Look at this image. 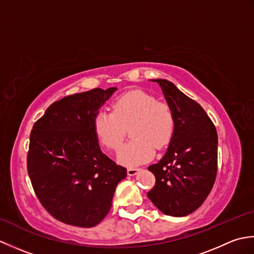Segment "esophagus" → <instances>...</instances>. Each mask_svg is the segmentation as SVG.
Returning <instances> with one entry per match:
<instances>
[{
	"label": "esophagus",
	"mask_w": 254,
	"mask_h": 254,
	"mask_svg": "<svg viewBox=\"0 0 254 254\" xmlns=\"http://www.w3.org/2000/svg\"><path fill=\"white\" fill-rule=\"evenodd\" d=\"M138 171H139V168H133V167H131V168H127V175L135 176Z\"/></svg>",
	"instance_id": "1"
}]
</instances>
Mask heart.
<instances>
[{"label":"heart","instance_id":"b5f03b06","mask_svg":"<svg viewBox=\"0 0 254 254\" xmlns=\"http://www.w3.org/2000/svg\"><path fill=\"white\" fill-rule=\"evenodd\" d=\"M112 113L100 111L94 119V131L101 145L117 149L130 128V142L119 149L121 164L134 166L149 160L155 147L170 142L175 130V117L168 102L157 100L152 94L133 90L112 104Z\"/></svg>","mask_w":254,"mask_h":254}]
</instances>
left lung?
<instances>
[{
    "instance_id": "8db88e82",
    "label": "left lung",
    "mask_w": 254,
    "mask_h": 254,
    "mask_svg": "<svg viewBox=\"0 0 254 254\" xmlns=\"http://www.w3.org/2000/svg\"><path fill=\"white\" fill-rule=\"evenodd\" d=\"M163 90L175 117L168 149L148 170L155 175L147 196L175 217L193 213L206 199L217 174V132L207 113L167 79H152Z\"/></svg>"
}]
</instances>
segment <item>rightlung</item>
<instances>
[{
    "label": "right lung",
    "instance_id": "1",
    "mask_svg": "<svg viewBox=\"0 0 254 254\" xmlns=\"http://www.w3.org/2000/svg\"><path fill=\"white\" fill-rule=\"evenodd\" d=\"M117 90L95 88L53 102L30 133L27 170L42 206L60 222L94 227L109 213L127 169L101 152L94 119Z\"/></svg>",
    "mask_w": 254,
    "mask_h": 254
}]
</instances>
